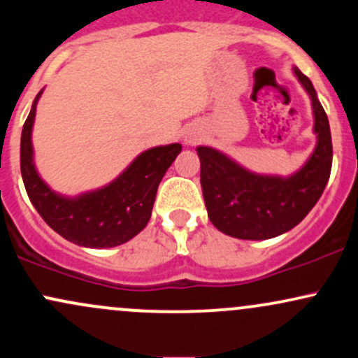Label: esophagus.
<instances>
[{
	"instance_id": "obj_1",
	"label": "esophagus",
	"mask_w": 358,
	"mask_h": 358,
	"mask_svg": "<svg viewBox=\"0 0 358 358\" xmlns=\"http://www.w3.org/2000/svg\"><path fill=\"white\" fill-rule=\"evenodd\" d=\"M185 143L187 144H194L195 139H194V137H185Z\"/></svg>"
}]
</instances>
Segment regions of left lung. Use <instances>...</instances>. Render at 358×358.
<instances>
[{
    "label": "left lung",
    "mask_w": 358,
    "mask_h": 358,
    "mask_svg": "<svg viewBox=\"0 0 358 358\" xmlns=\"http://www.w3.org/2000/svg\"><path fill=\"white\" fill-rule=\"evenodd\" d=\"M294 74L313 105L316 146L308 161L289 176L262 175L209 146H199L200 185L210 222L227 236L270 239L296 227L316 206L331 171L329 122L306 74Z\"/></svg>",
    "instance_id": "obj_1"
}]
</instances>
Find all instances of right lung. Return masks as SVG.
<instances>
[{
  "instance_id": "obj_1",
  "label": "right lung",
  "mask_w": 358,
  "mask_h": 358,
  "mask_svg": "<svg viewBox=\"0 0 358 358\" xmlns=\"http://www.w3.org/2000/svg\"><path fill=\"white\" fill-rule=\"evenodd\" d=\"M42 92L23 124L20 168L30 202L41 217L62 238L85 248H113L127 243L146 227L161 178L182 151L173 143L141 152L108 185L68 197L54 192L34 163L32 129Z\"/></svg>"
}]
</instances>
